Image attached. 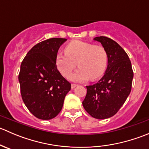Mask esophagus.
Returning <instances> with one entry per match:
<instances>
[{
    "instance_id": "1",
    "label": "esophagus",
    "mask_w": 149,
    "mask_h": 149,
    "mask_svg": "<svg viewBox=\"0 0 149 149\" xmlns=\"http://www.w3.org/2000/svg\"><path fill=\"white\" fill-rule=\"evenodd\" d=\"M77 84H71V88L72 89H73V88H76V86H77Z\"/></svg>"
}]
</instances>
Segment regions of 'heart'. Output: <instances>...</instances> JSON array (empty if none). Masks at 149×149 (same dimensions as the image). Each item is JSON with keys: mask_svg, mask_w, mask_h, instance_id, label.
Listing matches in <instances>:
<instances>
[{"mask_svg": "<svg viewBox=\"0 0 149 149\" xmlns=\"http://www.w3.org/2000/svg\"><path fill=\"white\" fill-rule=\"evenodd\" d=\"M65 51V53L58 52L55 57L57 69L65 77L70 76L77 63L80 68L70 76L73 81L84 82L90 78L96 80L104 74L109 58L104 47L74 40L66 45Z\"/></svg>", "mask_w": 149, "mask_h": 149, "instance_id": "heart-1", "label": "heart"}]
</instances>
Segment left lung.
<instances>
[{
	"label": "left lung",
	"instance_id": "1",
	"mask_svg": "<svg viewBox=\"0 0 149 149\" xmlns=\"http://www.w3.org/2000/svg\"><path fill=\"white\" fill-rule=\"evenodd\" d=\"M108 53V65L103 77L93 85L86 86L83 101L85 110L96 119H107L115 115L131 91L133 72L131 63L124 49L116 42L106 37H97Z\"/></svg>",
	"mask_w": 149,
	"mask_h": 149
}]
</instances>
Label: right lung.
Here are the masks:
<instances>
[{
	"instance_id": "right-lung-1",
	"label": "right lung",
	"mask_w": 149,
	"mask_h": 149,
	"mask_svg": "<svg viewBox=\"0 0 149 149\" xmlns=\"http://www.w3.org/2000/svg\"><path fill=\"white\" fill-rule=\"evenodd\" d=\"M63 38H50L28 52L20 68L19 81L22 100L36 118L50 120L62 109L71 85L55 65V57Z\"/></svg>"
}]
</instances>
